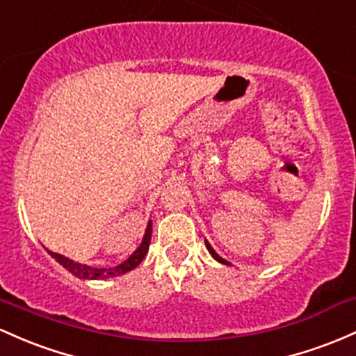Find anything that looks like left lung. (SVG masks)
Masks as SVG:
<instances>
[{
	"label": "left lung",
	"mask_w": 356,
	"mask_h": 356,
	"mask_svg": "<svg viewBox=\"0 0 356 356\" xmlns=\"http://www.w3.org/2000/svg\"><path fill=\"white\" fill-rule=\"evenodd\" d=\"M206 248H208V250H209V253H211V255H213V259H214V260H218V261H220V264H226V265H228V261H226V260H222V259H221V257H220V255H218V253H216V252H214V250H213V248H211V245L208 243V241H206Z\"/></svg>",
	"instance_id": "1"
}]
</instances>
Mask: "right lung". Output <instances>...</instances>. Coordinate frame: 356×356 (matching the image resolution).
<instances>
[{
    "instance_id": "1",
    "label": "right lung",
    "mask_w": 356,
    "mask_h": 356,
    "mask_svg": "<svg viewBox=\"0 0 356 356\" xmlns=\"http://www.w3.org/2000/svg\"><path fill=\"white\" fill-rule=\"evenodd\" d=\"M150 240H152V221H148L145 235H143V240H142V243H140V247L136 248L135 252L123 261V264L116 265V267H111V268H95V267H89V265L77 264V261H74V260L67 259V257L60 255V253H56V252H49V253L58 261V264L62 265V267L67 268L72 275L79 277V279H88V280L109 279V277H116V275H121V273L134 270L136 265L145 259L148 247H150Z\"/></svg>"
}]
</instances>
